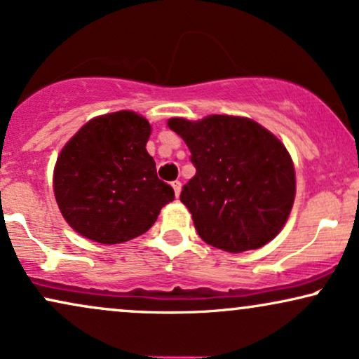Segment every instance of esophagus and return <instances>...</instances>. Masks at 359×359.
<instances>
[{
    "label": "esophagus",
    "instance_id": "1",
    "mask_svg": "<svg viewBox=\"0 0 359 359\" xmlns=\"http://www.w3.org/2000/svg\"><path fill=\"white\" fill-rule=\"evenodd\" d=\"M171 187H172V189H175V194H176V198L180 196V193H181V181H171Z\"/></svg>",
    "mask_w": 359,
    "mask_h": 359
}]
</instances>
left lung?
I'll list each match as a JSON object with an SVG mask.
<instances>
[{
  "instance_id": "8db88e82",
  "label": "left lung",
  "mask_w": 359,
  "mask_h": 359,
  "mask_svg": "<svg viewBox=\"0 0 359 359\" xmlns=\"http://www.w3.org/2000/svg\"><path fill=\"white\" fill-rule=\"evenodd\" d=\"M191 151L196 175L180 200L208 245L228 253L264 246L293 208L294 166L285 144L253 119L213 114L168 121Z\"/></svg>"
}]
</instances>
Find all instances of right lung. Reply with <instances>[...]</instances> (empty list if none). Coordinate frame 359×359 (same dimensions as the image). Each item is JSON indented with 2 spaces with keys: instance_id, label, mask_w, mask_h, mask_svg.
Wrapping results in <instances>:
<instances>
[{
  "instance_id": "1",
  "label": "right lung",
  "mask_w": 359,
  "mask_h": 359,
  "mask_svg": "<svg viewBox=\"0 0 359 359\" xmlns=\"http://www.w3.org/2000/svg\"><path fill=\"white\" fill-rule=\"evenodd\" d=\"M151 126L133 111L93 118L57 156L55 198L61 215L88 240L116 245L148 231L175 200L146 151Z\"/></svg>"
}]
</instances>
